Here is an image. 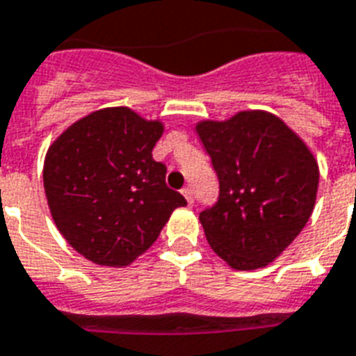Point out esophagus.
<instances>
[{
    "label": "esophagus",
    "mask_w": 356,
    "mask_h": 356,
    "mask_svg": "<svg viewBox=\"0 0 356 356\" xmlns=\"http://www.w3.org/2000/svg\"><path fill=\"white\" fill-rule=\"evenodd\" d=\"M183 195H184V197H186L188 203H190V204L193 203V193H192V188H190V186L183 188Z\"/></svg>",
    "instance_id": "1"
}]
</instances>
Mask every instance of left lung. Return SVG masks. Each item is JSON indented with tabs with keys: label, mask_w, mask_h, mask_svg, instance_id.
<instances>
[{
	"label": "left lung",
	"mask_w": 356,
	"mask_h": 356,
	"mask_svg": "<svg viewBox=\"0 0 356 356\" xmlns=\"http://www.w3.org/2000/svg\"><path fill=\"white\" fill-rule=\"evenodd\" d=\"M195 133L219 179V201L199 216L208 245L234 270L267 267L313 213L320 177L313 152L261 109L199 120Z\"/></svg>",
	"instance_id": "1"
}]
</instances>
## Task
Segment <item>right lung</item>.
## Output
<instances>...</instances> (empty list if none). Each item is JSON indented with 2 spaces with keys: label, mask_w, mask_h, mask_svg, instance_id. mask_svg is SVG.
<instances>
[{
  "label": "right lung",
  "mask_w": 356,
  "mask_h": 356,
  "mask_svg": "<svg viewBox=\"0 0 356 356\" xmlns=\"http://www.w3.org/2000/svg\"><path fill=\"white\" fill-rule=\"evenodd\" d=\"M163 120L118 106L78 118L45 153L43 188L65 241L89 261L128 267L186 199L166 186L152 149Z\"/></svg>",
  "instance_id": "1"
}]
</instances>
